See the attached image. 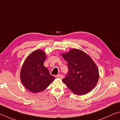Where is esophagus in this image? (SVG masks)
Here are the masks:
<instances>
[{"instance_id": "1", "label": "esophagus", "mask_w": 120, "mask_h": 120, "mask_svg": "<svg viewBox=\"0 0 120 120\" xmlns=\"http://www.w3.org/2000/svg\"><path fill=\"white\" fill-rule=\"evenodd\" d=\"M56 78H60L61 79L64 78V76H63V75L61 74H59L58 75H56Z\"/></svg>"}]
</instances>
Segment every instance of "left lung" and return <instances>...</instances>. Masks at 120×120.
I'll use <instances>...</instances> for the list:
<instances>
[{
  "mask_svg": "<svg viewBox=\"0 0 120 120\" xmlns=\"http://www.w3.org/2000/svg\"><path fill=\"white\" fill-rule=\"evenodd\" d=\"M62 56L68 62V68L62 82L76 95H84L92 90L99 78L98 69L92 58L78 49L71 50Z\"/></svg>",
  "mask_w": 120,
  "mask_h": 120,
  "instance_id": "1",
  "label": "left lung"
}]
</instances>
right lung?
Returning a JSON list of instances; mask_svg holds the SVG:
<instances>
[{"label":"right lung","mask_w":120,"mask_h":120,"mask_svg":"<svg viewBox=\"0 0 120 120\" xmlns=\"http://www.w3.org/2000/svg\"><path fill=\"white\" fill-rule=\"evenodd\" d=\"M45 59L43 51H34L26 58L22 66L20 75L22 82L32 93L44 90L55 79L44 66Z\"/></svg>","instance_id":"obj_1"}]
</instances>
